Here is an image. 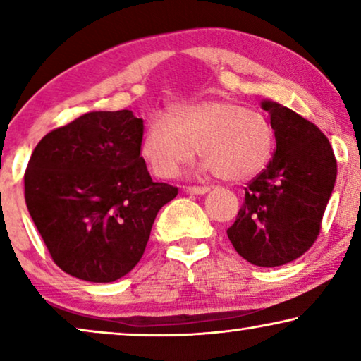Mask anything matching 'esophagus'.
I'll return each mask as SVG.
<instances>
[{
    "label": "esophagus",
    "mask_w": 361,
    "mask_h": 361,
    "mask_svg": "<svg viewBox=\"0 0 361 361\" xmlns=\"http://www.w3.org/2000/svg\"><path fill=\"white\" fill-rule=\"evenodd\" d=\"M210 190V187H199V185H194V187H185V192L187 194H192V195H204L207 192Z\"/></svg>",
    "instance_id": "obj_1"
}]
</instances>
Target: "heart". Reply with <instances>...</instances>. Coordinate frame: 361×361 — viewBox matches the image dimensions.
<instances>
[{
    "instance_id": "heart-1",
    "label": "heart",
    "mask_w": 361,
    "mask_h": 361,
    "mask_svg": "<svg viewBox=\"0 0 361 361\" xmlns=\"http://www.w3.org/2000/svg\"><path fill=\"white\" fill-rule=\"evenodd\" d=\"M199 146L202 171L228 182L259 174L274 151V128L263 113L230 100L177 103L156 115L141 137V156L156 176L174 177Z\"/></svg>"
}]
</instances>
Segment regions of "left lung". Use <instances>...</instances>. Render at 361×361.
Segmentation results:
<instances>
[{"mask_svg": "<svg viewBox=\"0 0 361 361\" xmlns=\"http://www.w3.org/2000/svg\"><path fill=\"white\" fill-rule=\"evenodd\" d=\"M274 128L276 152L245 189L226 235L251 264L274 268L304 255L317 238L337 179V161L322 131L298 113L263 100Z\"/></svg>", "mask_w": 361, "mask_h": 361, "instance_id": "obj_1", "label": "left lung"}]
</instances>
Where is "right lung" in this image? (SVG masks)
Instances as JSON below:
<instances>
[{
	"mask_svg": "<svg viewBox=\"0 0 361 361\" xmlns=\"http://www.w3.org/2000/svg\"><path fill=\"white\" fill-rule=\"evenodd\" d=\"M142 118L92 111L34 147L24 199L54 263L73 278L113 283L137 264L157 212L177 195L141 157Z\"/></svg>",
	"mask_w": 361,
	"mask_h": 361,
	"instance_id": "right-lung-1",
	"label": "right lung"
}]
</instances>
